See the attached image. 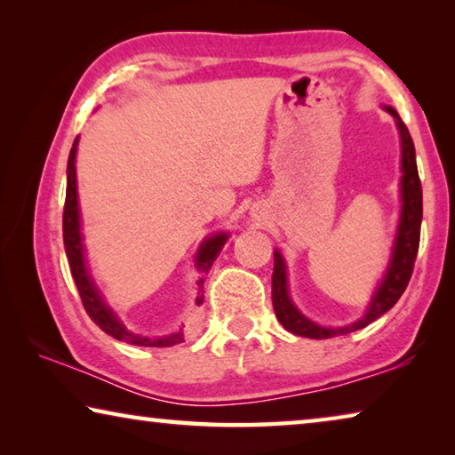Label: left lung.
I'll list each match as a JSON object with an SVG mask.
<instances>
[{"label":"left lung","mask_w":455,"mask_h":455,"mask_svg":"<svg viewBox=\"0 0 455 455\" xmlns=\"http://www.w3.org/2000/svg\"><path fill=\"white\" fill-rule=\"evenodd\" d=\"M391 116L397 120L399 134H402V195H403V206H402V220H399V230L394 246V257H391V265L387 268V275L381 281L377 292L371 299V305L365 313V317L353 323L349 327H319L315 325L297 311V307L291 303L289 291H287V271H284V260L275 251V268H273V307L276 319L281 325L291 331V333L309 337V339H331L337 335L351 333V331L363 329L369 323L379 319L381 315L387 313L394 307L399 297L403 295L407 283L411 279L415 257H418L419 249V230H421V217H423V200H421V180L418 174V163H415V146L411 140V134L403 120L394 108H387Z\"/></svg>","instance_id":"obj_1"}]
</instances>
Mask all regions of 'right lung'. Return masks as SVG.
Instances as JSON below:
<instances>
[{
	"instance_id": "1",
	"label": "right lung",
	"mask_w": 455,
	"mask_h": 455,
	"mask_svg": "<svg viewBox=\"0 0 455 455\" xmlns=\"http://www.w3.org/2000/svg\"><path fill=\"white\" fill-rule=\"evenodd\" d=\"M76 146H78V138L74 140V146L70 150V156H68V184H66V203H64V246L68 263H70V271L76 281V287H78L82 305L90 319L96 323V325L104 331V333L112 335L118 341H126L130 345H140V347H172V345H179L184 341V333L168 335V337H142L136 335L132 331H128L122 323L118 321L116 315L112 309H108L106 303L100 297L98 289L92 283L86 263H84V246H82V235H80V212H78V190H76ZM227 243V235H214L209 241L203 243L196 255V268L200 273V279L196 281V305L200 307L204 301V279L203 276L211 271L214 259L219 257L222 244Z\"/></svg>"
}]
</instances>
